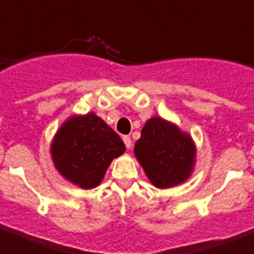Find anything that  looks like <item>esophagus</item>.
I'll use <instances>...</instances> for the list:
<instances>
[{
  "label": "esophagus",
  "mask_w": 254,
  "mask_h": 254,
  "mask_svg": "<svg viewBox=\"0 0 254 254\" xmlns=\"http://www.w3.org/2000/svg\"><path fill=\"white\" fill-rule=\"evenodd\" d=\"M123 141H125L126 148H127V149H131V146H132L131 137H129V136H123Z\"/></svg>",
  "instance_id": "34e87169"
}]
</instances>
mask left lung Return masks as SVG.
Returning <instances> with one entry per match:
<instances>
[{
	"instance_id": "left-lung-1",
	"label": "left lung",
	"mask_w": 254,
	"mask_h": 254,
	"mask_svg": "<svg viewBox=\"0 0 254 254\" xmlns=\"http://www.w3.org/2000/svg\"><path fill=\"white\" fill-rule=\"evenodd\" d=\"M133 150L148 179L157 188L183 183L193 171L196 160L193 140L178 126L161 117L146 121Z\"/></svg>"
}]
</instances>
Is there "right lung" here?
<instances>
[{
	"instance_id": "add662e5",
	"label": "right lung",
	"mask_w": 254,
	"mask_h": 254,
	"mask_svg": "<svg viewBox=\"0 0 254 254\" xmlns=\"http://www.w3.org/2000/svg\"><path fill=\"white\" fill-rule=\"evenodd\" d=\"M125 150L118 133L94 113L67 119L50 146L54 166L61 175L84 190L97 187L109 165Z\"/></svg>"
}]
</instances>
